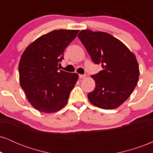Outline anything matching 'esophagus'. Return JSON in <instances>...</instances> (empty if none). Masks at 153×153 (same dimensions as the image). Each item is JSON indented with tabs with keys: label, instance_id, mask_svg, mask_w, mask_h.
I'll return each mask as SVG.
<instances>
[{
	"label": "esophagus",
	"instance_id": "obj_1",
	"mask_svg": "<svg viewBox=\"0 0 153 153\" xmlns=\"http://www.w3.org/2000/svg\"><path fill=\"white\" fill-rule=\"evenodd\" d=\"M85 77H86V75H79V78L80 79H84Z\"/></svg>",
	"mask_w": 153,
	"mask_h": 153
}]
</instances>
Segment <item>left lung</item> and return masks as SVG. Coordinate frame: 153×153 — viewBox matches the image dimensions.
Listing matches in <instances>:
<instances>
[{
	"instance_id": "obj_1",
	"label": "left lung",
	"mask_w": 153,
	"mask_h": 153,
	"mask_svg": "<svg viewBox=\"0 0 153 153\" xmlns=\"http://www.w3.org/2000/svg\"><path fill=\"white\" fill-rule=\"evenodd\" d=\"M78 37L95 64L103 70L91 75L96 82L88 98L94 106L114 109L122 104L136 87L140 69L134 54L118 39L103 31L82 30Z\"/></svg>"
}]
</instances>
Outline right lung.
<instances>
[{"label": "right lung", "instance_id": "add662e5", "mask_svg": "<svg viewBox=\"0 0 153 153\" xmlns=\"http://www.w3.org/2000/svg\"><path fill=\"white\" fill-rule=\"evenodd\" d=\"M78 31H52L34 40L23 52L19 65L20 85L29 102L39 111L54 113L68 103L79 76L57 66Z\"/></svg>", "mask_w": 153, "mask_h": 153}]
</instances>
